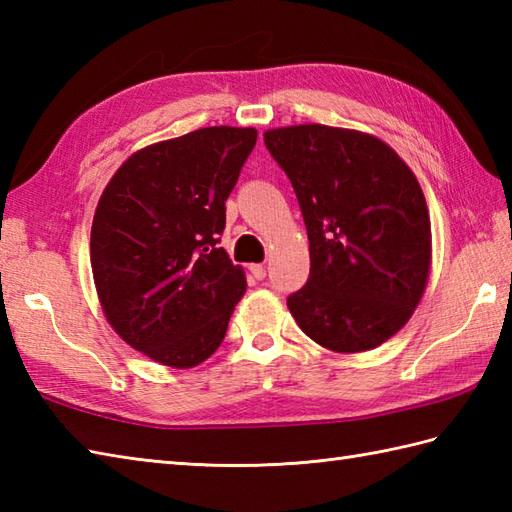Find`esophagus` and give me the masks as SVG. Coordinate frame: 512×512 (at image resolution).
Segmentation results:
<instances>
[{
    "instance_id": "34e87169",
    "label": "esophagus",
    "mask_w": 512,
    "mask_h": 512,
    "mask_svg": "<svg viewBox=\"0 0 512 512\" xmlns=\"http://www.w3.org/2000/svg\"><path fill=\"white\" fill-rule=\"evenodd\" d=\"M250 275H253L255 279H264L266 277V266L262 264H250Z\"/></svg>"
}]
</instances>
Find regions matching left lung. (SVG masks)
Listing matches in <instances>:
<instances>
[{"mask_svg": "<svg viewBox=\"0 0 512 512\" xmlns=\"http://www.w3.org/2000/svg\"><path fill=\"white\" fill-rule=\"evenodd\" d=\"M308 228L310 277L288 310L314 343L374 350L405 325L427 288L431 220L420 184L383 140L330 125L268 129Z\"/></svg>", "mask_w": 512, "mask_h": 512, "instance_id": "8db88e82", "label": "left lung"}]
</instances>
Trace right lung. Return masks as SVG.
<instances>
[{
    "label": "right lung",
    "instance_id": "add662e5",
    "mask_svg": "<svg viewBox=\"0 0 512 512\" xmlns=\"http://www.w3.org/2000/svg\"><path fill=\"white\" fill-rule=\"evenodd\" d=\"M257 143L253 127H204L129 156L96 206L90 262L107 323L151 361L189 369L220 343L246 275L217 246Z\"/></svg>",
    "mask_w": 512,
    "mask_h": 512
}]
</instances>
